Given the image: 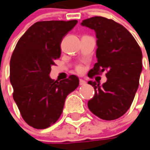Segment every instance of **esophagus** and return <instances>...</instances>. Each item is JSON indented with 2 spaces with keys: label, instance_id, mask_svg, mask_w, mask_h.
Masks as SVG:
<instances>
[{
  "label": "esophagus",
  "instance_id": "obj_1",
  "mask_svg": "<svg viewBox=\"0 0 150 150\" xmlns=\"http://www.w3.org/2000/svg\"><path fill=\"white\" fill-rule=\"evenodd\" d=\"M86 84V82L83 79H79V85L80 86H85Z\"/></svg>",
  "mask_w": 150,
  "mask_h": 150
}]
</instances>
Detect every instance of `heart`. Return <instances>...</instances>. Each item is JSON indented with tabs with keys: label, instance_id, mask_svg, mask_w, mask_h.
Masks as SVG:
<instances>
[{
	"label": "heart",
	"instance_id": "obj_1",
	"mask_svg": "<svg viewBox=\"0 0 150 150\" xmlns=\"http://www.w3.org/2000/svg\"><path fill=\"white\" fill-rule=\"evenodd\" d=\"M75 70L77 72H79V74H82V73L84 72V68L82 67V65H78L76 68H75Z\"/></svg>",
	"mask_w": 150,
	"mask_h": 150
}]
</instances>
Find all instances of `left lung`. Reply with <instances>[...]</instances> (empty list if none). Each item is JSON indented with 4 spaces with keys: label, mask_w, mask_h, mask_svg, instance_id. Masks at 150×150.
Returning <instances> with one entry per match:
<instances>
[{
    "label": "left lung",
    "mask_w": 150,
    "mask_h": 150,
    "mask_svg": "<svg viewBox=\"0 0 150 150\" xmlns=\"http://www.w3.org/2000/svg\"><path fill=\"white\" fill-rule=\"evenodd\" d=\"M81 25L93 29L97 38V63L88 76L107 71V80L102 86L88 82L95 90L88 107L103 120H115L125 114L134 100L142 69V50L132 35L114 20L95 16Z\"/></svg>",
    "instance_id": "left-lung-1"
}]
</instances>
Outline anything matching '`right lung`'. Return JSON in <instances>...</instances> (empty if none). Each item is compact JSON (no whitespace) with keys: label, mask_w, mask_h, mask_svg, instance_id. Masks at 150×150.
I'll list each match as a JSON object with an SVG mask.
<instances>
[{"label":"right lung","mask_w":150,"mask_h":150,"mask_svg":"<svg viewBox=\"0 0 150 150\" xmlns=\"http://www.w3.org/2000/svg\"><path fill=\"white\" fill-rule=\"evenodd\" d=\"M77 20L43 21L30 26L18 41L10 61L13 98L21 115L36 129L50 127L62 114L68 94L79 84L76 75L60 82L49 76L61 57L62 39Z\"/></svg>","instance_id":"1"}]
</instances>
